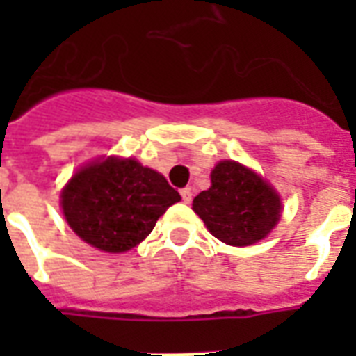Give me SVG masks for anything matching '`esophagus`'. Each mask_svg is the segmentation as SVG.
Instances as JSON below:
<instances>
[{
  "label": "esophagus",
  "mask_w": 356,
  "mask_h": 356,
  "mask_svg": "<svg viewBox=\"0 0 356 356\" xmlns=\"http://www.w3.org/2000/svg\"><path fill=\"white\" fill-rule=\"evenodd\" d=\"M181 197H183L184 203H190V201H192V188L186 186V188L181 190Z\"/></svg>",
  "instance_id": "34e87169"
}]
</instances>
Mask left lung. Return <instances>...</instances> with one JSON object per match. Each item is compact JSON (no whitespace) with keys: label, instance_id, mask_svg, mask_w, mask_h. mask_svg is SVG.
<instances>
[{"label":"left lung","instance_id":"left-lung-1","mask_svg":"<svg viewBox=\"0 0 356 356\" xmlns=\"http://www.w3.org/2000/svg\"><path fill=\"white\" fill-rule=\"evenodd\" d=\"M212 186L195 195L192 209L212 236L229 245L259 242L281 218V200L257 173L234 161L218 162Z\"/></svg>","mask_w":356,"mask_h":356}]
</instances>
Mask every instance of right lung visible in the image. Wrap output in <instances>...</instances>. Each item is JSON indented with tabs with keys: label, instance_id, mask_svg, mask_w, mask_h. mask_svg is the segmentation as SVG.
<instances>
[{
	"label": "right lung",
	"instance_id": "right-lung-1",
	"mask_svg": "<svg viewBox=\"0 0 356 356\" xmlns=\"http://www.w3.org/2000/svg\"><path fill=\"white\" fill-rule=\"evenodd\" d=\"M181 195L134 159H107L75 173L60 194L66 222L77 236L107 253H123L153 231Z\"/></svg>",
	"mask_w": 356,
	"mask_h": 356
}]
</instances>
